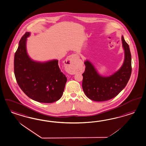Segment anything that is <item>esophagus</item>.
Returning <instances> with one entry per match:
<instances>
[{"label": "esophagus", "mask_w": 146, "mask_h": 146, "mask_svg": "<svg viewBox=\"0 0 146 146\" xmlns=\"http://www.w3.org/2000/svg\"><path fill=\"white\" fill-rule=\"evenodd\" d=\"M78 58V55L76 54H72L68 57L66 60V62L67 63V71L68 72L71 74H75V70H74V64L76 60H77Z\"/></svg>", "instance_id": "1"}]
</instances>
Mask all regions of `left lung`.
<instances>
[{
    "mask_svg": "<svg viewBox=\"0 0 146 146\" xmlns=\"http://www.w3.org/2000/svg\"><path fill=\"white\" fill-rule=\"evenodd\" d=\"M124 50V60L121 68L109 76L100 75L90 61H84L85 71L83 74L82 88L85 95L95 101L110 100L124 88L129 80L132 72L131 54L129 45L121 36Z\"/></svg>",
    "mask_w": 146,
    "mask_h": 146,
    "instance_id": "8db88e82",
    "label": "left lung"
}]
</instances>
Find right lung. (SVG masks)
Masks as SVG:
<instances>
[{
	"instance_id": "1",
	"label": "right lung",
	"mask_w": 146,
	"mask_h": 146,
	"mask_svg": "<svg viewBox=\"0 0 146 146\" xmlns=\"http://www.w3.org/2000/svg\"><path fill=\"white\" fill-rule=\"evenodd\" d=\"M27 32L21 38L14 55V70L17 83L30 99L42 103H53L62 96L67 78L58 67V60L34 61L27 50Z\"/></svg>"
}]
</instances>
